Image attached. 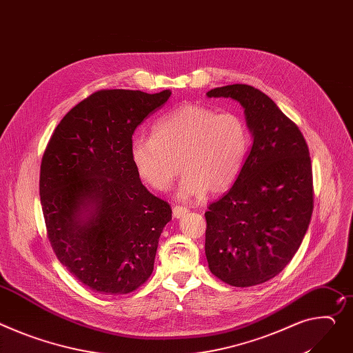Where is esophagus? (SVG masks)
Returning a JSON list of instances; mask_svg holds the SVG:
<instances>
[{"label": "esophagus", "instance_id": "34e87169", "mask_svg": "<svg viewBox=\"0 0 353 353\" xmlns=\"http://www.w3.org/2000/svg\"><path fill=\"white\" fill-rule=\"evenodd\" d=\"M185 213H188V209L185 206H174V209H172V214H174L175 219L182 218Z\"/></svg>", "mask_w": 353, "mask_h": 353}]
</instances>
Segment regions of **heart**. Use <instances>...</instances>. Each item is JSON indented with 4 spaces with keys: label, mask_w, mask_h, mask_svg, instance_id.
Here are the masks:
<instances>
[{
    "label": "heart",
    "mask_w": 353,
    "mask_h": 353,
    "mask_svg": "<svg viewBox=\"0 0 353 353\" xmlns=\"http://www.w3.org/2000/svg\"><path fill=\"white\" fill-rule=\"evenodd\" d=\"M249 144L248 125L237 114L185 104L158 119L151 137L134 139L131 161L155 191L168 189L182 168L176 195L188 199L226 191L245 164Z\"/></svg>",
    "instance_id": "1"
}]
</instances>
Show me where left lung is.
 Masks as SVG:
<instances>
[{"label":"left lung","instance_id":"obj_1","mask_svg":"<svg viewBox=\"0 0 353 353\" xmlns=\"http://www.w3.org/2000/svg\"><path fill=\"white\" fill-rule=\"evenodd\" d=\"M245 108L253 144L229 192L205 213L209 270L233 287L276 277L307 233L314 209L304 135L267 94L249 85L209 90Z\"/></svg>","mask_w":353,"mask_h":353}]
</instances>
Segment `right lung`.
I'll return each mask as SVG.
<instances>
[{"label":"right lung","instance_id":"1","mask_svg":"<svg viewBox=\"0 0 353 353\" xmlns=\"http://www.w3.org/2000/svg\"><path fill=\"white\" fill-rule=\"evenodd\" d=\"M171 90H100L80 101L50 137L39 195L59 261L90 290L120 295L144 284L171 206L141 183L132 134Z\"/></svg>","mask_w":353,"mask_h":353}]
</instances>
